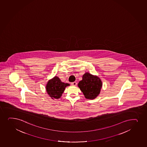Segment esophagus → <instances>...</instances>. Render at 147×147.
I'll return each mask as SVG.
<instances>
[{
    "mask_svg": "<svg viewBox=\"0 0 147 147\" xmlns=\"http://www.w3.org/2000/svg\"><path fill=\"white\" fill-rule=\"evenodd\" d=\"M77 84V83H76V82H73V83H71V85H72V86H76Z\"/></svg>",
    "mask_w": 147,
    "mask_h": 147,
    "instance_id": "1",
    "label": "esophagus"
}]
</instances>
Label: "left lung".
Returning a JSON list of instances; mask_svg holds the SVG:
<instances>
[{
    "label": "left lung",
    "instance_id": "obj_1",
    "mask_svg": "<svg viewBox=\"0 0 147 147\" xmlns=\"http://www.w3.org/2000/svg\"><path fill=\"white\" fill-rule=\"evenodd\" d=\"M102 86V82L99 77L88 72L83 75L82 80L78 84L84 97L90 100L95 99L99 95Z\"/></svg>",
    "mask_w": 147,
    "mask_h": 147
}]
</instances>
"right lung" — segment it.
<instances>
[{"label":"right lung","instance_id":"1","mask_svg":"<svg viewBox=\"0 0 147 147\" xmlns=\"http://www.w3.org/2000/svg\"><path fill=\"white\" fill-rule=\"evenodd\" d=\"M70 84L62 82L59 78L55 76L47 82L46 90L49 96L52 99H58L61 97L65 88Z\"/></svg>","mask_w":147,"mask_h":147}]
</instances>
